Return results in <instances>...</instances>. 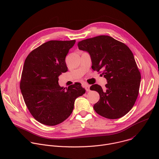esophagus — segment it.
<instances>
[{"label": "esophagus", "instance_id": "obj_1", "mask_svg": "<svg viewBox=\"0 0 159 159\" xmlns=\"http://www.w3.org/2000/svg\"><path fill=\"white\" fill-rule=\"evenodd\" d=\"M84 87L85 88V89H86L87 92H89L90 91V85L89 84H87V83L84 84Z\"/></svg>", "mask_w": 159, "mask_h": 159}]
</instances>
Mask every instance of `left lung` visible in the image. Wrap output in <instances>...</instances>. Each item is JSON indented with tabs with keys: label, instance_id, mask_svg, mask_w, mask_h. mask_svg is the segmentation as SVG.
<instances>
[{
	"label": "left lung",
	"instance_id": "obj_1",
	"mask_svg": "<svg viewBox=\"0 0 159 159\" xmlns=\"http://www.w3.org/2000/svg\"><path fill=\"white\" fill-rule=\"evenodd\" d=\"M78 48L89 53L93 70L102 72L107 83L103 90L93 84L91 90L99 93L93 106L97 113L109 119L125 115L139 94L141 74L129 48L108 35H99L78 43Z\"/></svg>",
	"mask_w": 159,
	"mask_h": 159
}]
</instances>
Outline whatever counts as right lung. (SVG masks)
I'll list each match as a JSON object with an SVG mask.
<instances>
[{
    "label": "right lung",
    "mask_w": 159,
    "mask_h": 159,
    "mask_svg": "<svg viewBox=\"0 0 159 159\" xmlns=\"http://www.w3.org/2000/svg\"><path fill=\"white\" fill-rule=\"evenodd\" d=\"M75 42L48 41L32 50L24 63L20 84L23 99L32 116L44 125L66 120L76 99L86 91L80 83L67 89L58 84V76L68 70L66 57Z\"/></svg>",
    "instance_id": "1"
}]
</instances>
